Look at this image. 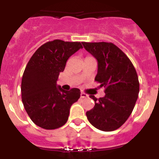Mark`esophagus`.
<instances>
[{
    "label": "esophagus",
    "instance_id": "obj_1",
    "mask_svg": "<svg viewBox=\"0 0 159 159\" xmlns=\"http://www.w3.org/2000/svg\"><path fill=\"white\" fill-rule=\"evenodd\" d=\"M87 97H88V95H87V94H85L84 92H81V93H80V98L84 99V98H87Z\"/></svg>",
    "mask_w": 159,
    "mask_h": 159
}]
</instances>
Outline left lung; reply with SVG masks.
I'll return each instance as SVG.
<instances>
[{"instance_id":"obj_1","label":"left lung","mask_w":159,"mask_h":159,"mask_svg":"<svg viewBox=\"0 0 159 159\" xmlns=\"http://www.w3.org/2000/svg\"><path fill=\"white\" fill-rule=\"evenodd\" d=\"M84 48L98 62L95 80L104 88L105 96L96 99L95 107L86 112L90 123L102 131H112L127 121L139 92L137 72L130 59L112 43L82 42Z\"/></svg>"}]
</instances>
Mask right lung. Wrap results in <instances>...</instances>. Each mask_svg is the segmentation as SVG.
<instances>
[{"label":"right lung","mask_w":159,"mask_h":159,"mask_svg":"<svg viewBox=\"0 0 159 159\" xmlns=\"http://www.w3.org/2000/svg\"><path fill=\"white\" fill-rule=\"evenodd\" d=\"M82 48L80 42L54 40L43 43L29 60L22 77V102L38 127L54 130L67 123L70 107L80 99V91H64L57 82L68 58Z\"/></svg>","instance_id":"add662e5"}]
</instances>
